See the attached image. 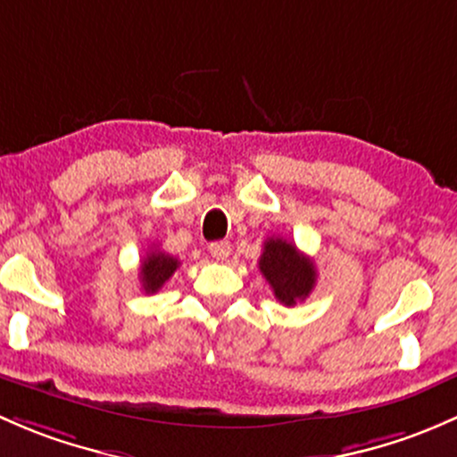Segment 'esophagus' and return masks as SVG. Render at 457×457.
I'll use <instances>...</instances> for the list:
<instances>
[{
    "label": "esophagus",
    "instance_id": "obj_1",
    "mask_svg": "<svg viewBox=\"0 0 457 457\" xmlns=\"http://www.w3.org/2000/svg\"><path fill=\"white\" fill-rule=\"evenodd\" d=\"M209 253L213 260H227V257L230 255V244L227 242V239H220V242L209 244Z\"/></svg>",
    "mask_w": 457,
    "mask_h": 457
}]
</instances>
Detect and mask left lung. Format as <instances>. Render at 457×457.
Wrapping results in <instances>:
<instances>
[{
  "label": "left lung",
  "instance_id": "left-lung-1",
  "mask_svg": "<svg viewBox=\"0 0 457 457\" xmlns=\"http://www.w3.org/2000/svg\"><path fill=\"white\" fill-rule=\"evenodd\" d=\"M260 270L270 284L275 297L284 305H295L312 293L317 284L314 263L284 237H268L263 242Z\"/></svg>",
  "mask_w": 457,
  "mask_h": 457
}]
</instances>
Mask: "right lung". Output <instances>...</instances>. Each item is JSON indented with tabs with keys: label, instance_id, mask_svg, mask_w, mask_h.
<instances>
[{
	"label": "right lung",
	"instance_id": "add662e5",
	"mask_svg": "<svg viewBox=\"0 0 457 457\" xmlns=\"http://www.w3.org/2000/svg\"><path fill=\"white\" fill-rule=\"evenodd\" d=\"M178 266H180V262L176 257L167 255V253L158 251V248H152L143 263H140V284H143L145 293H158L164 286V281L176 272Z\"/></svg>",
	"mask_w": 457,
	"mask_h": 457
}]
</instances>
